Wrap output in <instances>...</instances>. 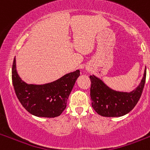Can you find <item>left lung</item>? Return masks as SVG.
<instances>
[{
  "label": "left lung",
  "mask_w": 150,
  "mask_h": 150,
  "mask_svg": "<svg viewBox=\"0 0 150 150\" xmlns=\"http://www.w3.org/2000/svg\"><path fill=\"white\" fill-rule=\"evenodd\" d=\"M146 68L140 85L131 92L112 89L95 75L90 76L91 106L99 115L106 117H120L127 114L137 104L146 81Z\"/></svg>",
  "instance_id": "1"
}]
</instances>
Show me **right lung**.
I'll list each match as a JSON object with an SVG mask.
<instances>
[{
	"mask_svg": "<svg viewBox=\"0 0 150 150\" xmlns=\"http://www.w3.org/2000/svg\"><path fill=\"white\" fill-rule=\"evenodd\" d=\"M79 75V71L76 70L52 83L28 84L18 76L16 58L12 67L13 85L18 100L28 112L38 117L54 118L62 114Z\"/></svg>",
	"mask_w": 150,
	"mask_h": 150,
	"instance_id": "add662e5",
	"label": "right lung"
}]
</instances>
